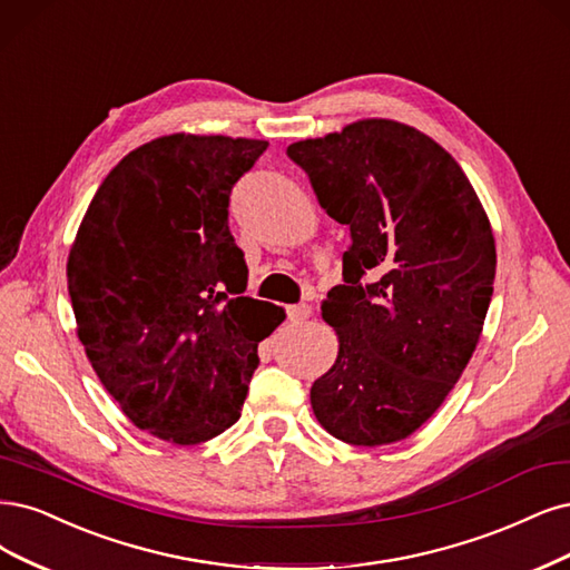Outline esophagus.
<instances>
[{"label": "esophagus", "instance_id": "esophagus-1", "mask_svg": "<svg viewBox=\"0 0 570 570\" xmlns=\"http://www.w3.org/2000/svg\"><path fill=\"white\" fill-rule=\"evenodd\" d=\"M311 316V306L308 304H294L287 308V321L289 323H302Z\"/></svg>", "mask_w": 570, "mask_h": 570}]
</instances>
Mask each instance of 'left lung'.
I'll return each instance as SVG.
<instances>
[{
	"label": "left lung",
	"instance_id": "1",
	"mask_svg": "<svg viewBox=\"0 0 570 570\" xmlns=\"http://www.w3.org/2000/svg\"><path fill=\"white\" fill-rule=\"evenodd\" d=\"M287 158L351 238L344 283L323 302L340 353L311 386L313 412L351 445L401 441L434 415L479 344L493 230L460 165L407 125L361 120L292 144Z\"/></svg>",
	"mask_w": 570,
	"mask_h": 570
}]
</instances>
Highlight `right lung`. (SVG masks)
I'll return each instance as SVG.
<instances>
[{
	"label": "right lung",
	"mask_w": 570,
	"mask_h": 570,
	"mask_svg": "<svg viewBox=\"0 0 570 570\" xmlns=\"http://www.w3.org/2000/svg\"><path fill=\"white\" fill-rule=\"evenodd\" d=\"M266 141L171 134L131 150L98 186L68 259L91 367L125 415L176 445L240 420L257 346L285 311L243 297L230 190Z\"/></svg>",
	"instance_id": "right-lung-1"
}]
</instances>
